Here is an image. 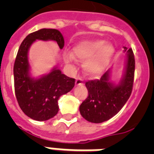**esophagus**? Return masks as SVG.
Instances as JSON below:
<instances>
[{
    "instance_id": "34e87169",
    "label": "esophagus",
    "mask_w": 154,
    "mask_h": 154,
    "mask_svg": "<svg viewBox=\"0 0 154 154\" xmlns=\"http://www.w3.org/2000/svg\"><path fill=\"white\" fill-rule=\"evenodd\" d=\"M75 84H76V85H83V79L81 78V77H77V78H76Z\"/></svg>"
}]
</instances>
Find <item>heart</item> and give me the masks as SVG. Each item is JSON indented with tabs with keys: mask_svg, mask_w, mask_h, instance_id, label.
<instances>
[{
	"mask_svg": "<svg viewBox=\"0 0 154 154\" xmlns=\"http://www.w3.org/2000/svg\"><path fill=\"white\" fill-rule=\"evenodd\" d=\"M113 53V47L103 41L85 40L77 43L72 48V52L65 50L64 58L67 63L75 61L76 57L85 60V72L89 76H97L106 69Z\"/></svg>",
	"mask_w": 154,
	"mask_h": 154,
	"instance_id": "1",
	"label": "heart"
}]
</instances>
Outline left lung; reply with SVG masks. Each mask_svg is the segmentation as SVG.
<instances>
[{
    "label": "left lung",
    "mask_w": 154,
    "mask_h": 154,
    "mask_svg": "<svg viewBox=\"0 0 154 154\" xmlns=\"http://www.w3.org/2000/svg\"><path fill=\"white\" fill-rule=\"evenodd\" d=\"M134 70L135 59L133 50L129 49L127 50L124 75L118 84L110 82V70L99 80L88 81L85 83L88 97L79 108L82 117L89 122L101 123L117 114L131 95Z\"/></svg>",
    "instance_id": "left-lung-1"
}]
</instances>
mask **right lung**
<instances>
[{
	"label": "right lung",
	"instance_id": "1",
	"mask_svg": "<svg viewBox=\"0 0 154 154\" xmlns=\"http://www.w3.org/2000/svg\"><path fill=\"white\" fill-rule=\"evenodd\" d=\"M54 41L60 49L65 41L60 31L54 29H42L25 37L18 49L13 75L15 95L24 113L36 121H47L58 112V99L74 87L75 79L61 73L53 68L49 73L39 78L30 76L28 53L35 41Z\"/></svg>",
	"mask_w": 154,
	"mask_h": 154
}]
</instances>
